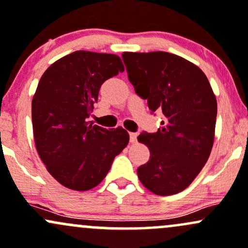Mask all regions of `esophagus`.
<instances>
[{
  "instance_id": "obj_1",
  "label": "esophagus",
  "mask_w": 248,
  "mask_h": 248,
  "mask_svg": "<svg viewBox=\"0 0 248 248\" xmlns=\"http://www.w3.org/2000/svg\"><path fill=\"white\" fill-rule=\"evenodd\" d=\"M137 139H138V134H137V133H129V140H130V142H132V143L137 142Z\"/></svg>"
}]
</instances>
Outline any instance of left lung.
<instances>
[{"label":"left lung","instance_id":"obj_1","mask_svg":"<svg viewBox=\"0 0 248 248\" xmlns=\"http://www.w3.org/2000/svg\"><path fill=\"white\" fill-rule=\"evenodd\" d=\"M135 93L152 113L164 114L156 133H141L148 162L138 168L143 186L172 195L192 184L207 162L214 141L217 99L202 70L166 51L122 54Z\"/></svg>","mask_w":248,"mask_h":248}]
</instances>
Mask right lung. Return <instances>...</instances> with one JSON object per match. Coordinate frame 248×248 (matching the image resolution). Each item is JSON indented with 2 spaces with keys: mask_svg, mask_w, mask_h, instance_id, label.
I'll use <instances>...</instances> for the list:
<instances>
[{
  "mask_svg": "<svg viewBox=\"0 0 248 248\" xmlns=\"http://www.w3.org/2000/svg\"><path fill=\"white\" fill-rule=\"evenodd\" d=\"M124 70L118 55L78 50L40 78L31 102L35 146L48 172L67 188H94L128 145L122 127L108 130L88 121L101 84Z\"/></svg>",
  "mask_w": 248,
  "mask_h": 248,
  "instance_id": "add662e5",
  "label": "right lung"
}]
</instances>
